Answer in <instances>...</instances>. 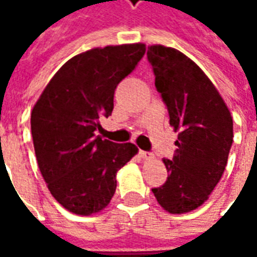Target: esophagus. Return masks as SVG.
I'll use <instances>...</instances> for the list:
<instances>
[{
  "label": "esophagus",
  "mask_w": 257,
  "mask_h": 257,
  "mask_svg": "<svg viewBox=\"0 0 257 257\" xmlns=\"http://www.w3.org/2000/svg\"><path fill=\"white\" fill-rule=\"evenodd\" d=\"M139 156L143 158V160H151L153 158V154L151 153H147V151H140Z\"/></svg>",
  "instance_id": "34e87169"
}]
</instances>
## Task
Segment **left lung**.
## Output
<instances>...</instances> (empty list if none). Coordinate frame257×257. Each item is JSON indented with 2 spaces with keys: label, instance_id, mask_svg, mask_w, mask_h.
I'll use <instances>...</instances> for the list:
<instances>
[{
  "label": "left lung",
  "instance_id": "8db88e82",
  "mask_svg": "<svg viewBox=\"0 0 257 257\" xmlns=\"http://www.w3.org/2000/svg\"><path fill=\"white\" fill-rule=\"evenodd\" d=\"M147 58L169 123L179 132L176 154L164 160L167 182L153 193L169 213H187L209 198L223 176L234 138L232 117L212 81L184 53L151 45Z\"/></svg>",
  "mask_w": 257,
  "mask_h": 257
}]
</instances>
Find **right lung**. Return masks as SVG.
Listing matches in <instances>:
<instances>
[{"mask_svg": "<svg viewBox=\"0 0 257 257\" xmlns=\"http://www.w3.org/2000/svg\"><path fill=\"white\" fill-rule=\"evenodd\" d=\"M146 52L145 44L93 48L75 55L48 82L31 111L37 162L53 198L81 216L110 204L117 172L138 154L134 143L96 136L111 115L114 90Z\"/></svg>", "mask_w": 257, "mask_h": 257, "instance_id": "add662e5", "label": "right lung"}]
</instances>
